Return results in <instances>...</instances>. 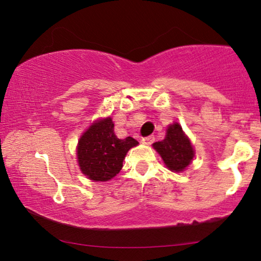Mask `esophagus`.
<instances>
[{"label": "esophagus", "mask_w": 261, "mask_h": 261, "mask_svg": "<svg viewBox=\"0 0 261 261\" xmlns=\"http://www.w3.org/2000/svg\"><path fill=\"white\" fill-rule=\"evenodd\" d=\"M154 140H155V137L154 136H147V137H144L143 139H141V141L145 145H152L154 143Z\"/></svg>", "instance_id": "1"}]
</instances>
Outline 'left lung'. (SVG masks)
I'll list each match as a JSON object with an SVG mask.
<instances>
[{
  "label": "left lung",
  "instance_id": "1",
  "mask_svg": "<svg viewBox=\"0 0 261 261\" xmlns=\"http://www.w3.org/2000/svg\"><path fill=\"white\" fill-rule=\"evenodd\" d=\"M153 147L171 171H182L190 165L194 156L192 145L177 123L169 125L166 138L154 143Z\"/></svg>",
  "mask_w": 261,
  "mask_h": 261
}]
</instances>
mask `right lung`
Returning a JSON list of instances; mask_svg holds the SVG:
<instances>
[{
	"instance_id": "add662e5",
	"label": "right lung",
	"mask_w": 261,
	"mask_h": 261,
	"mask_svg": "<svg viewBox=\"0 0 261 261\" xmlns=\"http://www.w3.org/2000/svg\"><path fill=\"white\" fill-rule=\"evenodd\" d=\"M136 145L138 141L132 137L118 139L115 136L112 118H105L92 124L79 139V167L92 180L112 179L122 169L127 151Z\"/></svg>"
}]
</instances>
